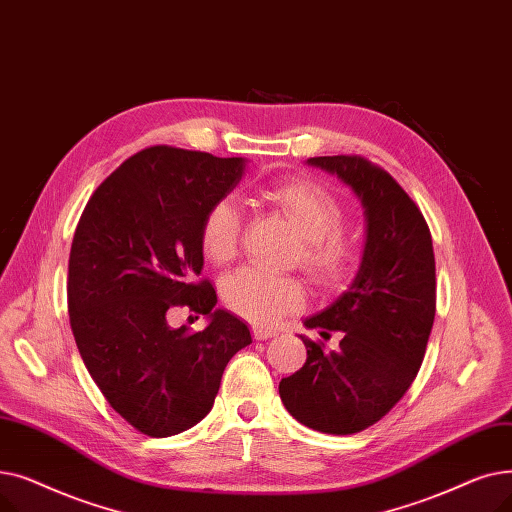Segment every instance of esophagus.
Here are the masks:
<instances>
[{
    "label": "esophagus",
    "instance_id": "34e87169",
    "mask_svg": "<svg viewBox=\"0 0 512 512\" xmlns=\"http://www.w3.org/2000/svg\"><path fill=\"white\" fill-rule=\"evenodd\" d=\"M252 335H254V339H258V342H264V339H271V337H275L277 333H275V331H271V329L254 327V329H252Z\"/></svg>",
    "mask_w": 512,
    "mask_h": 512
}]
</instances>
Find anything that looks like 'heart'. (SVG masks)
<instances>
[{
	"instance_id": "heart-1",
	"label": "heart",
	"mask_w": 512,
	"mask_h": 512,
	"mask_svg": "<svg viewBox=\"0 0 512 512\" xmlns=\"http://www.w3.org/2000/svg\"><path fill=\"white\" fill-rule=\"evenodd\" d=\"M260 200L287 218L302 239V266L327 287L346 283L358 266L360 243L342 231L344 206L331 189L310 179L277 181L260 189ZM202 252L223 266L241 246V210L233 198L216 202L204 216ZM225 304L256 325H275L306 304V287L294 277L241 269L223 281Z\"/></svg>"
}]
</instances>
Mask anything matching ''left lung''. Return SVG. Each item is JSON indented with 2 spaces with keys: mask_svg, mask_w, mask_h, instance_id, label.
Returning a JSON list of instances; mask_svg holds the SVG:
<instances>
[{
  "mask_svg": "<svg viewBox=\"0 0 512 512\" xmlns=\"http://www.w3.org/2000/svg\"><path fill=\"white\" fill-rule=\"evenodd\" d=\"M346 183L364 208L367 239L352 285L308 329L342 333L337 350L300 335L306 362L279 396L302 425L350 435L375 425L415 381L435 319V258L417 204L396 179L360 156L308 158Z\"/></svg>",
  "mask_w": 512,
  "mask_h": 512,
  "instance_id": "obj_1",
  "label": "left lung"
}]
</instances>
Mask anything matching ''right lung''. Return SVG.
<instances>
[{"instance_id":"obj_1","label":"right lung","mask_w":512,"mask_h":512,"mask_svg":"<svg viewBox=\"0 0 512 512\" xmlns=\"http://www.w3.org/2000/svg\"><path fill=\"white\" fill-rule=\"evenodd\" d=\"M246 160L168 145L141 150L95 189L68 260L70 327L110 406L137 431L168 437L198 425L227 362L252 344L248 325L214 308L200 231L241 181ZM187 305L209 316L191 334L165 321Z\"/></svg>"}]
</instances>
